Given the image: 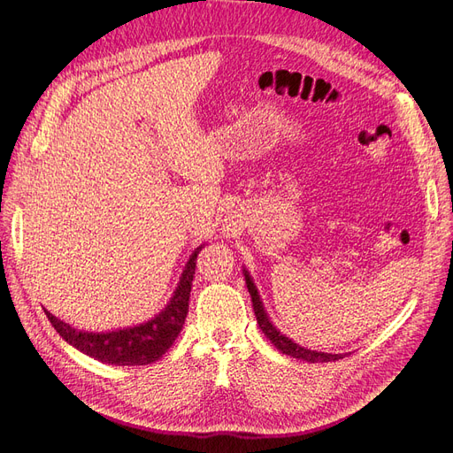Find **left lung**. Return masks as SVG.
Here are the masks:
<instances>
[{
	"instance_id": "obj_1",
	"label": "left lung",
	"mask_w": 453,
	"mask_h": 453,
	"mask_svg": "<svg viewBox=\"0 0 453 453\" xmlns=\"http://www.w3.org/2000/svg\"><path fill=\"white\" fill-rule=\"evenodd\" d=\"M245 283H248V291L251 295V303H253V311H255V318H257V323L260 326V331L265 333V336L272 342L273 346H276L281 353L285 355H291V357L295 359H303V361H308V363H328V361H338V359H344L346 355H333V353H323V351H311V349H306L303 346L295 344L293 340L287 338L285 334H281L276 326H273L268 319V315L263 308V303H260V296L257 293V287L255 283L251 281L250 273L245 272Z\"/></svg>"
}]
</instances>
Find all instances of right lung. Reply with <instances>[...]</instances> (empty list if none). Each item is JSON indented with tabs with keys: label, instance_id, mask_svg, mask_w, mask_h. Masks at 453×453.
I'll return each instance as SVG.
<instances>
[{
	"label": "right lung",
	"instance_id": "1",
	"mask_svg": "<svg viewBox=\"0 0 453 453\" xmlns=\"http://www.w3.org/2000/svg\"><path fill=\"white\" fill-rule=\"evenodd\" d=\"M198 253L200 248L190 255L188 263L183 270L181 281L177 285L170 304L164 308L155 319H150L140 326L96 334L77 331V328L57 319L50 311L45 310L47 318L67 344H72L79 351H83L102 363L117 366H140L155 363L172 348L177 334H180L183 328L185 318L188 313V296L190 287H193Z\"/></svg>",
	"mask_w": 453,
	"mask_h": 453
}]
</instances>
